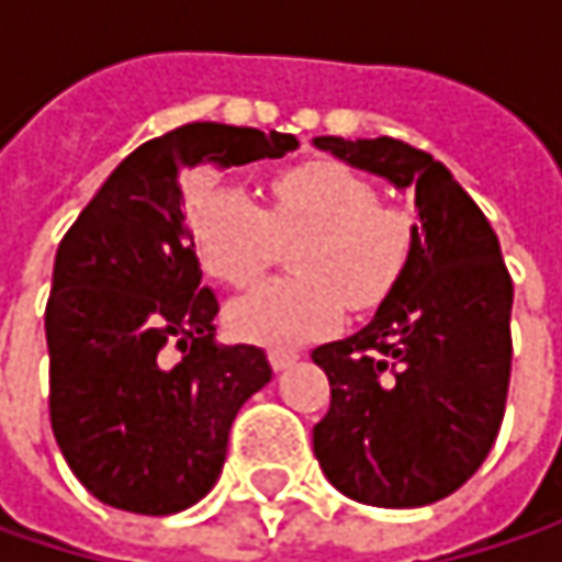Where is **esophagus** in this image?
I'll list each match as a JSON object with an SVG mask.
<instances>
[{
	"mask_svg": "<svg viewBox=\"0 0 562 562\" xmlns=\"http://www.w3.org/2000/svg\"><path fill=\"white\" fill-rule=\"evenodd\" d=\"M269 359H271V366L281 372V369H288V366H293L296 362V353H291V350H269Z\"/></svg>",
	"mask_w": 562,
	"mask_h": 562,
	"instance_id": "esophagus-1",
	"label": "esophagus"
}]
</instances>
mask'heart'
Instances as JSON below:
<instances>
[{
  "mask_svg": "<svg viewBox=\"0 0 562 562\" xmlns=\"http://www.w3.org/2000/svg\"><path fill=\"white\" fill-rule=\"evenodd\" d=\"M409 215L378 200V187L350 165L315 159L274 175L269 205L237 187H212L196 200L193 244L203 269L231 288H247L296 244V278L269 281L231 303L227 325L244 340L296 347L331 331L344 296L372 306L409 252Z\"/></svg>",
  "mask_w": 562,
  "mask_h": 562,
  "instance_id": "obj_1",
  "label": "heart"
}]
</instances>
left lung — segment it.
Instances as JSON below:
<instances>
[{
    "instance_id": "left-lung-1",
    "label": "left lung",
    "mask_w": 562,
    "mask_h": 562,
    "mask_svg": "<svg viewBox=\"0 0 562 562\" xmlns=\"http://www.w3.org/2000/svg\"><path fill=\"white\" fill-rule=\"evenodd\" d=\"M313 143L413 190L419 209L406 262L372 322L313 350L331 381V406L313 428L315 460L359 504L425 507L465 485L497 441L513 281L485 212L428 153L394 137Z\"/></svg>"
}]
</instances>
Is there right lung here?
<instances>
[{
    "instance_id": "add662e5",
    "label": "right lung",
    "mask_w": 562,
    "mask_h": 562,
    "mask_svg": "<svg viewBox=\"0 0 562 562\" xmlns=\"http://www.w3.org/2000/svg\"><path fill=\"white\" fill-rule=\"evenodd\" d=\"M300 143L196 121L137 146L55 252L49 419L97 501L140 516L193 507L222 475L237 409L271 381L259 347L218 344V300L187 231L181 175L281 159Z\"/></svg>"
}]
</instances>
